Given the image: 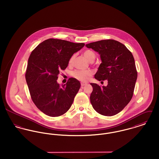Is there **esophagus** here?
Segmentation results:
<instances>
[{
  "mask_svg": "<svg viewBox=\"0 0 159 159\" xmlns=\"http://www.w3.org/2000/svg\"><path fill=\"white\" fill-rule=\"evenodd\" d=\"M87 84L86 83H84V82H81V87H83L84 86H86Z\"/></svg>",
  "mask_w": 159,
  "mask_h": 159,
  "instance_id": "1",
  "label": "esophagus"
}]
</instances>
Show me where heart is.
Returning <instances> with one entry per match:
<instances>
[{"label": "heart", "mask_w": 159, "mask_h": 159, "mask_svg": "<svg viewBox=\"0 0 159 159\" xmlns=\"http://www.w3.org/2000/svg\"><path fill=\"white\" fill-rule=\"evenodd\" d=\"M84 57L89 61L93 62L95 58V55L93 51L91 50H86L83 53ZM75 59V55H73L69 59L68 64L71 65L73 63ZM72 76L73 78H76L78 80L86 81L91 76V72L88 70H75L72 73Z\"/></svg>", "instance_id": "obj_1"}]
</instances>
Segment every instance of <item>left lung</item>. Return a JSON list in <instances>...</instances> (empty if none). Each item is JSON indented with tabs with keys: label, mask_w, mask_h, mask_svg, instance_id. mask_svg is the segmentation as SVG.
I'll return each instance as SVG.
<instances>
[{
	"label": "left lung",
	"mask_w": 159,
	"mask_h": 159,
	"mask_svg": "<svg viewBox=\"0 0 159 159\" xmlns=\"http://www.w3.org/2000/svg\"><path fill=\"white\" fill-rule=\"evenodd\" d=\"M97 52L100 64L94 77L108 81L107 86L91 83L90 97L93 109L99 114L112 116L120 112L131 100L137 79L134 57L127 47L114 40H103L86 44Z\"/></svg>",
	"instance_id": "left-lung-1"
}]
</instances>
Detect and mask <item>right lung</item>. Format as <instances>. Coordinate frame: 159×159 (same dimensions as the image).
Returning a JSON list of instances; mask_svg holds the SVG:
<instances>
[{
  "instance_id": "obj_1",
  "label": "right lung",
  "mask_w": 159,
  "mask_h": 159,
  "mask_svg": "<svg viewBox=\"0 0 159 159\" xmlns=\"http://www.w3.org/2000/svg\"><path fill=\"white\" fill-rule=\"evenodd\" d=\"M84 43L49 39L37 46L28 59L25 80L32 100L43 113L57 117L71 107L81 84L70 78L65 84L57 83L61 70L67 67L70 58Z\"/></svg>"
}]
</instances>
